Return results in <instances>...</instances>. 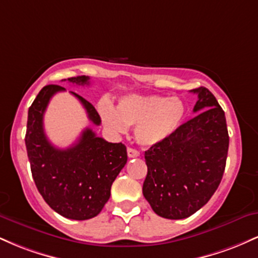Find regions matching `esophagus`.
<instances>
[{"label": "esophagus", "mask_w": 258, "mask_h": 258, "mask_svg": "<svg viewBox=\"0 0 258 258\" xmlns=\"http://www.w3.org/2000/svg\"><path fill=\"white\" fill-rule=\"evenodd\" d=\"M127 155H128L130 159L137 158V156H139V152L133 149V148H128V149H127Z\"/></svg>", "instance_id": "1"}]
</instances>
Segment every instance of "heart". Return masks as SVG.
Wrapping results in <instances>:
<instances>
[{"instance_id":"1","label":"heart","mask_w":258,"mask_h":258,"mask_svg":"<svg viewBox=\"0 0 258 258\" xmlns=\"http://www.w3.org/2000/svg\"><path fill=\"white\" fill-rule=\"evenodd\" d=\"M103 125L112 135H123L135 126V138L143 147L164 143L178 131L185 119L186 105L179 97L160 94H128L117 103L109 100L98 104Z\"/></svg>"}]
</instances>
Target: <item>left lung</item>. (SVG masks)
Segmentation results:
<instances>
[{"mask_svg": "<svg viewBox=\"0 0 258 258\" xmlns=\"http://www.w3.org/2000/svg\"><path fill=\"white\" fill-rule=\"evenodd\" d=\"M198 94L197 116L144 154L143 195L156 215L182 220L200 210L220 185L229 147L226 115L206 87Z\"/></svg>", "mask_w": 258, "mask_h": 258, "instance_id": "1", "label": "left lung"}]
</instances>
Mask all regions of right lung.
<instances>
[{
  "label": "right lung",
  "instance_id": "1",
  "mask_svg": "<svg viewBox=\"0 0 258 258\" xmlns=\"http://www.w3.org/2000/svg\"><path fill=\"white\" fill-rule=\"evenodd\" d=\"M68 82L90 85V78L76 76ZM63 91L61 86L48 85L37 94L29 108L25 146L32 178L44 201L63 217L85 221L96 217L109 200L112 182L127 162V152L122 143H109L91 128L84 130L70 148L53 146L44 133L43 115L52 97ZM70 93L84 105L88 119L100 125L94 106L75 92Z\"/></svg>",
  "mask_w": 258,
  "mask_h": 258
}]
</instances>
